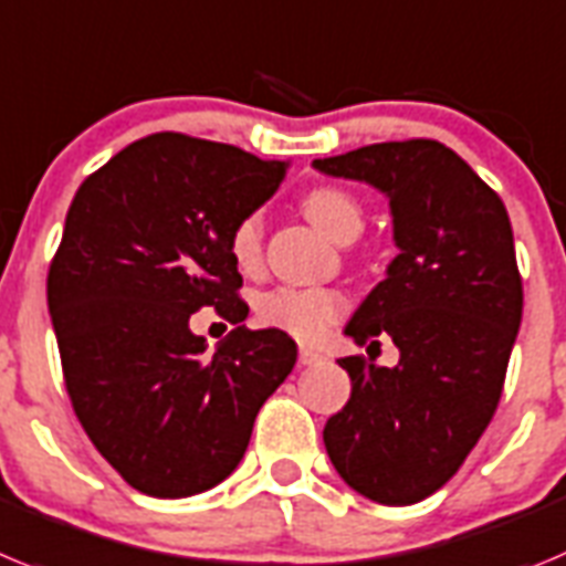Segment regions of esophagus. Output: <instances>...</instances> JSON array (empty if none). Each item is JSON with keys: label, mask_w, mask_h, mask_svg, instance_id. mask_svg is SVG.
I'll return each instance as SVG.
<instances>
[{"label": "esophagus", "mask_w": 566, "mask_h": 566, "mask_svg": "<svg viewBox=\"0 0 566 566\" xmlns=\"http://www.w3.org/2000/svg\"><path fill=\"white\" fill-rule=\"evenodd\" d=\"M318 360H324V355L315 353V349H310V346H302V353H298V364L313 366V364H318Z\"/></svg>", "instance_id": "1"}]
</instances>
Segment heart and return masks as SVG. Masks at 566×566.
<instances>
[{
  "mask_svg": "<svg viewBox=\"0 0 566 566\" xmlns=\"http://www.w3.org/2000/svg\"><path fill=\"white\" fill-rule=\"evenodd\" d=\"M307 220L333 242L349 245L364 231V208L344 188H313L302 200ZM231 256L242 271L262 259V217L248 213L231 231ZM346 310V298L333 287H276L259 298V321L302 340H318Z\"/></svg>",
  "mask_w": 566,
  "mask_h": 566,
  "instance_id": "1",
  "label": "heart"
}]
</instances>
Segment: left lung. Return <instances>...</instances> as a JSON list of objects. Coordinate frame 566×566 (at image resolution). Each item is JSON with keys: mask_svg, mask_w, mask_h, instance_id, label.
Wrapping results in <instances>:
<instances>
[{"mask_svg": "<svg viewBox=\"0 0 566 566\" xmlns=\"http://www.w3.org/2000/svg\"><path fill=\"white\" fill-rule=\"evenodd\" d=\"M313 169L378 188L397 248L344 335L369 346L389 335L400 360H338L353 395L324 426V446L360 496L415 505L454 476L502 397L522 324L511 220L496 191L437 140L371 144Z\"/></svg>", "mask_w": 566, "mask_h": 566, "instance_id": "obj_1", "label": "left lung"}]
</instances>
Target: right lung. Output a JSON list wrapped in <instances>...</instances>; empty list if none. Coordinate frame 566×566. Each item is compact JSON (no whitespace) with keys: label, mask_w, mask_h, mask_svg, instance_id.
I'll return each mask as SVG.
<instances>
[{"label":"right lung","mask_w":566,"mask_h":566,"mask_svg":"<svg viewBox=\"0 0 566 566\" xmlns=\"http://www.w3.org/2000/svg\"><path fill=\"white\" fill-rule=\"evenodd\" d=\"M282 177V160L157 132L75 191L48 307L75 415L135 491L182 499L220 485L293 371L287 333L242 324L248 304L228 248ZM206 303L238 324L211 356L187 327Z\"/></svg>","instance_id":"right-lung-1"}]
</instances>
